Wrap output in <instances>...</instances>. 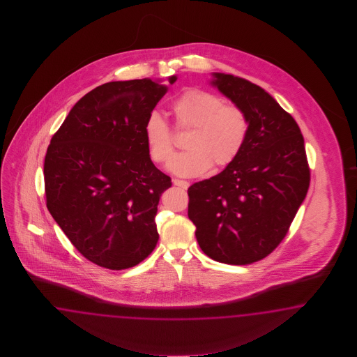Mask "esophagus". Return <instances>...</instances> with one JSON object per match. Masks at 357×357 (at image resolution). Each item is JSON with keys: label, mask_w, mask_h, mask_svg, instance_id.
Returning a JSON list of instances; mask_svg holds the SVG:
<instances>
[{"label": "esophagus", "mask_w": 357, "mask_h": 357, "mask_svg": "<svg viewBox=\"0 0 357 357\" xmlns=\"http://www.w3.org/2000/svg\"><path fill=\"white\" fill-rule=\"evenodd\" d=\"M173 183L178 187H182L184 190H187L190 187V183L187 181H182V179H174Z\"/></svg>", "instance_id": "esophagus-1"}]
</instances>
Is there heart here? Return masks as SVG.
Here are the masks:
<instances>
[{"label":"heart","mask_w":357,"mask_h":357,"mask_svg":"<svg viewBox=\"0 0 357 357\" xmlns=\"http://www.w3.org/2000/svg\"><path fill=\"white\" fill-rule=\"evenodd\" d=\"M174 124L178 130H190L184 148L167 165L181 176H200L212 166L217 170L234 162L249 137L250 119L246 111L212 91L185 89L172 102ZM144 140L151 161L165 163L174 151V133L166 120L153 111L145 119Z\"/></svg>","instance_id":"obj_1"}]
</instances>
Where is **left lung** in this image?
Segmentation results:
<instances>
[{"mask_svg":"<svg viewBox=\"0 0 357 357\" xmlns=\"http://www.w3.org/2000/svg\"><path fill=\"white\" fill-rule=\"evenodd\" d=\"M212 84L243 108L249 137L237 160L188 188V218L200 249L242 266L266 258L287 236L310 184L298 124L261 87L213 73Z\"/></svg>","mask_w":357,"mask_h":357,"instance_id":"obj_1","label":"left lung"}]
</instances>
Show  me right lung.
<instances>
[{
	"mask_svg": "<svg viewBox=\"0 0 357 357\" xmlns=\"http://www.w3.org/2000/svg\"><path fill=\"white\" fill-rule=\"evenodd\" d=\"M166 91L146 78L96 87L48 145L47 208L72 245L103 268L133 267L158 242L154 217L172 178L151 162L142 127Z\"/></svg>",
	"mask_w": 357,
	"mask_h": 357,
	"instance_id": "1",
	"label": "right lung"
}]
</instances>
